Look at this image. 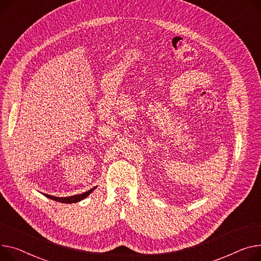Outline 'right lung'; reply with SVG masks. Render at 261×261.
<instances>
[{
  "label": "right lung",
  "mask_w": 261,
  "mask_h": 261,
  "mask_svg": "<svg viewBox=\"0 0 261 261\" xmlns=\"http://www.w3.org/2000/svg\"><path fill=\"white\" fill-rule=\"evenodd\" d=\"M96 189V187L90 189L89 191H87V192L83 193V194H79V195H73V196H68V197H57V196H52V195H48V194H45L44 195L52 200H56V201H60V202H63V203H75V202H79L83 199H85L87 196H89L93 191Z\"/></svg>",
  "instance_id": "obj_1"
}]
</instances>
